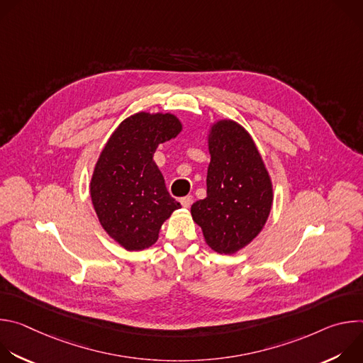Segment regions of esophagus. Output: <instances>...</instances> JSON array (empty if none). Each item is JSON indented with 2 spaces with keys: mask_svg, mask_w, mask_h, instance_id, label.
<instances>
[{
  "mask_svg": "<svg viewBox=\"0 0 363 363\" xmlns=\"http://www.w3.org/2000/svg\"><path fill=\"white\" fill-rule=\"evenodd\" d=\"M179 201H181L182 206H185V208H188V206H191L194 198H192V195H186V196H182Z\"/></svg>",
  "mask_w": 363,
  "mask_h": 363,
  "instance_id": "34e87169",
  "label": "esophagus"
}]
</instances>
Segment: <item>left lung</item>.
Listing matches in <instances>:
<instances>
[{"label":"left lung","instance_id":"obj_1","mask_svg":"<svg viewBox=\"0 0 363 363\" xmlns=\"http://www.w3.org/2000/svg\"><path fill=\"white\" fill-rule=\"evenodd\" d=\"M211 162L206 196L192 203L191 214L213 250L233 254L264 227L273 202V188L251 136L233 121L213 126Z\"/></svg>","mask_w":363,"mask_h":363}]
</instances>
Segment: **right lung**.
Masks as SVG:
<instances>
[{"instance_id":"add662e5","label":"right lung","mask_w":363,"mask_h":363,"mask_svg":"<svg viewBox=\"0 0 363 363\" xmlns=\"http://www.w3.org/2000/svg\"><path fill=\"white\" fill-rule=\"evenodd\" d=\"M169 113H136L113 132L96 164L90 195L101 227L129 251L158 240L162 223L178 208L153 162L160 143L181 132Z\"/></svg>"}]
</instances>
